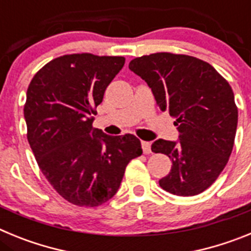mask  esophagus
<instances>
[{
    "instance_id": "obj_1",
    "label": "esophagus",
    "mask_w": 251,
    "mask_h": 251,
    "mask_svg": "<svg viewBox=\"0 0 251 251\" xmlns=\"http://www.w3.org/2000/svg\"><path fill=\"white\" fill-rule=\"evenodd\" d=\"M142 150H143V153L146 154H150L152 151H151V143L150 142H142Z\"/></svg>"
}]
</instances>
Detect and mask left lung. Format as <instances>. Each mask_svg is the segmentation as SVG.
Masks as SVG:
<instances>
[{
    "instance_id": "left-lung-1",
    "label": "left lung",
    "mask_w": 251,
    "mask_h": 251,
    "mask_svg": "<svg viewBox=\"0 0 251 251\" xmlns=\"http://www.w3.org/2000/svg\"><path fill=\"white\" fill-rule=\"evenodd\" d=\"M129 69L152 90L157 105L176 119L178 141L157 139L152 152L170 157L159 186L177 196H195L216 181L234 147L238 108L229 83L206 61L157 52L136 57Z\"/></svg>"
}]
</instances>
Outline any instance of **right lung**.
Returning a JSON list of instances; mask_svg holds the SVG:
<instances>
[{"mask_svg":"<svg viewBox=\"0 0 251 251\" xmlns=\"http://www.w3.org/2000/svg\"><path fill=\"white\" fill-rule=\"evenodd\" d=\"M124 63L123 56L64 55L40 69L28 85L27 141L46 179L74 205L95 207L110 200L130 159L142 154L136 136H108L92 126Z\"/></svg>","mask_w":251,"mask_h":251,"instance_id":"right-lung-1","label":"right lung"}]
</instances>
